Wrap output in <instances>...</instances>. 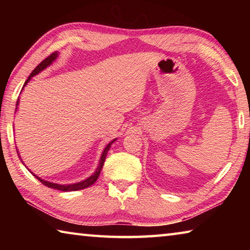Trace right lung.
<instances>
[{
  "label": "right lung",
  "mask_w": 250,
  "mask_h": 250,
  "mask_svg": "<svg viewBox=\"0 0 250 250\" xmlns=\"http://www.w3.org/2000/svg\"><path fill=\"white\" fill-rule=\"evenodd\" d=\"M58 55H59V54H58V52H56V53H53L52 55H50V56H48L47 58H45L44 61L42 62L39 66H36V68L32 71L31 75H29V77L26 79V82L24 83V86H23V88H22V90L24 89V87L26 86V84L29 83V80L32 79V77H34V76H36V75H39L40 73H42V71H43V70H45L46 68H47V67H49L50 65H52L53 62L57 59ZM19 104H20V97H19L18 101H16L15 112L18 111ZM115 141H117V139H113L112 141H110V142L108 143V145L105 146V147H104V151H103V153H101L100 160H99V164H98V167H97L96 171L94 172V174L90 175L89 177H87V179L83 180V181L77 182V183H73V184H58V183H53V182L45 181V180H43V179H41V177H39V176H37L36 174H34L33 172H31V170H28V171L31 172L32 174H33L34 176H35L36 179L41 182V183H43L44 185L48 186V188H55V189H59V191H62V192L79 191V189L86 188H88V186L92 185V184H94L95 182L97 181V179H98V177H99V174H100V172H101V170H103V167H104V163L105 156H107V153H108L109 149H110V147H111L112 143L115 142ZM18 152H19V151H18ZM20 158H21V156H20ZM22 163H23V161H22ZM23 164H24V163H23Z\"/></svg>",
  "instance_id": "1"
}]
</instances>
